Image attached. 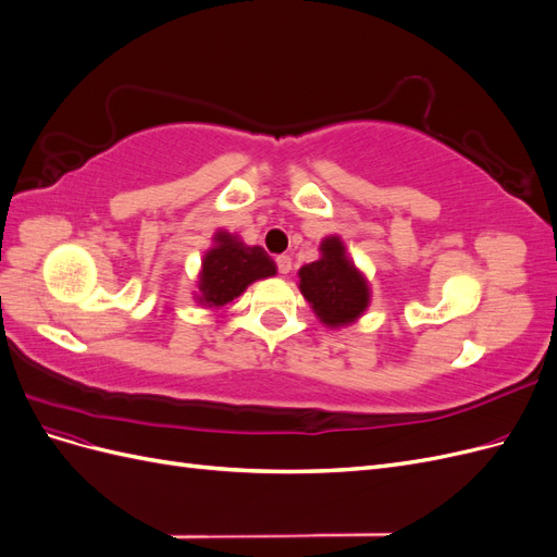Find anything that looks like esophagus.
Listing matches in <instances>:
<instances>
[{"instance_id": "1", "label": "esophagus", "mask_w": 557, "mask_h": 557, "mask_svg": "<svg viewBox=\"0 0 557 557\" xmlns=\"http://www.w3.org/2000/svg\"><path fill=\"white\" fill-rule=\"evenodd\" d=\"M276 267H278L281 274H290L293 258H290V256H278V258H276Z\"/></svg>"}]
</instances>
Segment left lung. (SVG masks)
<instances>
[{
  "label": "left lung",
  "mask_w": 557,
  "mask_h": 557,
  "mask_svg": "<svg viewBox=\"0 0 557 557\" xmlns=\"http://www.w3.org/2000/svg\"><path fill=\"white\" fill-rule=\"evenodd\" d=\"M318 250L320 258L297 272L299 293L325 327H348L369 309L372 288L356 262L348 258L339 234H330L320 242Z\"/></svg>",
  "instance_id": "8db88e82"
}]
</instances>
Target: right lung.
I'll return each instance as SVG.
<instances>
[{
  "label": "right lung",
  "mask_w": 557,
  "mask_h": 557,
  "mask_svg": "<svg viewBox=\"0 0 557 557\" xmlns=\"http://www.w3.org/2000/svg\"><path fill=\"white\" fill-rule=\"evenodd\" d=\"M276 276V262L262 246H248L239 234L213 232V244L201 258L195 301L205 309L221 311L246 293L250 283Z\"/></svg>",
  "instance_id": "1"
}]
</instances>
